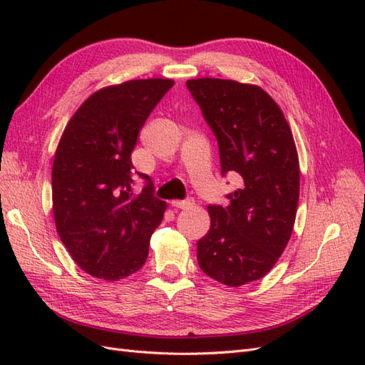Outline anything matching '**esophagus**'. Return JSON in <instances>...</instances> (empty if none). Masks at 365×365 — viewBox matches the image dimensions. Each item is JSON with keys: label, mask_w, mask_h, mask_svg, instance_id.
I'll return each mask as SVG.
<instances>
[{"label": "esophagus", "mask_w": 365, "mask_h": 365, "mask_svg": "<svg viewBox=\"0 0 365 365\" xmlns=\"http://www.w3.org/2000/svg\"><path fill=\"white\" fill-rule=\"evenodd\" d=\"M193 205V200H185V201H172V207L175 208H190Z\"/></svg>", "instance_id": "34e87169"}]
</instances>
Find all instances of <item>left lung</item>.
<instances>
[{
	"label": "left lung",
	"instance_id": "obj_1",
	"mask_svg": "<svg viewBox=\"0 0 365 365\" xmlns=\"http://www.w3.org/2000/svg\"><path fill=\"white\" fill-rule=\"evenodd\" d=\"M187 88L217 140L220 173L242 180L227 207L208 205L197 263L237 288L268 274L288 245L300 193L294 137L279 105L256 85L202 77Z\"/></svg>",
	"mask_w": 365,
	"mask_h": 365
}]
</instances>
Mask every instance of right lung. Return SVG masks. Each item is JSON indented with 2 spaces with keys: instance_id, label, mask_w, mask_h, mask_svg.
<instances>
[{
  "instance_id": "1",
  "label": "right lung",
  "mask_w": 365,
  "mask_h": 365,
  "mask_svg": "<svg viewBox=\"0 0 365 365\" xmlns=\"http://www.w3.org/2000/svg\"><path fill=\"white\" fill-rule=\"evenodd\" d=\"M170 79H138L94 93L61 137L51 170L53 215L73 260L94 277L120 280L138 271L165 202L153 196L149 175L135 172L130 153L138 132ZM140 175L147 185L131 190Z\"/></svg>"
}]
</instances>
